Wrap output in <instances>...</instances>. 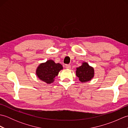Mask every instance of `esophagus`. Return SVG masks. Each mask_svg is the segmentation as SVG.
Wrapping results in <instances>:
<instances>
[{
  "label": "esophagus",
  "instance_id": "esophagus-1",
  "mask_svg": "<svg viewBox=\"0 0 128 128\" xmlns=\"http://www.w3.org/2000/svg\"><path fill=\"white\" fill-rule=\"evenodd\" d=\"M66 66V69H68L71 68V66H70V64H66V66Z\"/></svg>",
  "mask_w": 128,
  "mask_h": 128
}]
</instances>
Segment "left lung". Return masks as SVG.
Here are the masks:
<instances>
[{"label":"left lung","instance_id":"1","mask_svg":"<svg viewBox=\"0 0 128 128\" xmlns=\"http://www.w3.org/2000/svg\"><path fill=\"white\" fill-rule=\"evenodd\" d=\"M94 68L90 66L86 62H83L82 65L77 68L76 70V75L81 82H86L91 80L94 77Z\"/></svg>","mask_w":128,"mask_h":128}]
</instances>
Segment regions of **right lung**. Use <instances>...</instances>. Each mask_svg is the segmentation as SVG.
Listing matches in <instances>:
<instances>
[{"label":"right lung","instance_id":"add662e5","mask_svg":"<svg viewBox=\"0 0 128 128\" xmlns=\"http://www.w3.org/2000/svg\"><path fill=\"white\" fill-rule=\"evenodd\" d=\"M62 69V65L60 63H56L53 60H48L39 65L36 74L40 80L47 84H51L53 82L54 78L58 76L59 72Z\"/></svg>","mask_w":128,"mask_h":128}]
</instances>
